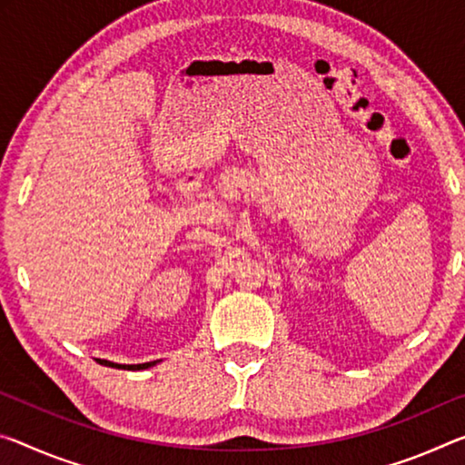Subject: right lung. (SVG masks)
<instances>
[{"label":"right lung","instance_id":"obj_1","mask_svg":"<svg viewBox=\"0 0 465 465\" xmlns=\"http://www.w3.org/2000/svg\"><path fill=\"white\" fill-rule=\"evenodd\" d=\"M103 362L114 366V368H126V371H144V368H151L157 364V360H154V362H146V364H114V362H107V360H103Z\"/></svg>","mask_w":465,"mask_h":465}]
</instances>
